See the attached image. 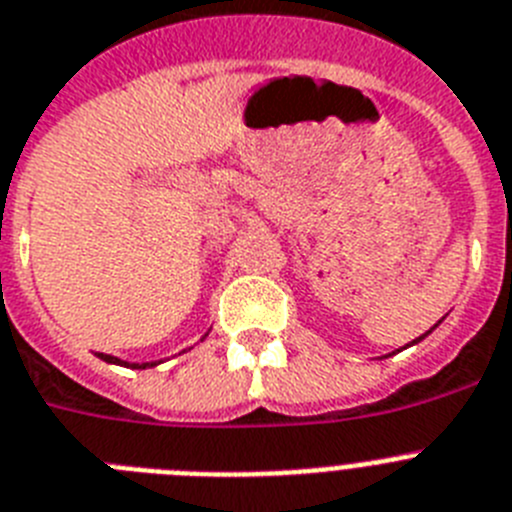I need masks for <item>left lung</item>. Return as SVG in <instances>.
Wrapping results in <instances>:
<instances>
[{
	"label": "left lung",
	"instance_id": "8db88e82",
	"mask_svg": "<svg viewBox=\"0 0 512 512\" xmlns=\"http://www.w3.org/2000/svg\"><path fill=\"white\" fill-rule=\"evenodd\" d=\"M419 339H422V336H419Z\"/></svg>",
	"mask_w": 512,
	"mask_h": 512
}]
</instances>
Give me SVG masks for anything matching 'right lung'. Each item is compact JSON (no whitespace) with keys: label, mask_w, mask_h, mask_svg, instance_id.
<instances>
[{"label":"right lung","mask_w":512,"mask_h":512,"mask_svg":"<svg viewBox=\"0 0 512 512\" xmlns=\"http://www.w3.org/2000/svg\"><path fill=\"white\" fill-rule=\"evenodd\" d=\"M100 360H106V362H116V365H129V362H121L119 357H111V355H103V352H100ZM152 365H157V362H142V365H139V362H134V365H131V368L134 370H144V368H152Z\"/></svg>","instance_id":"right-lung-1"}]
</instances>
